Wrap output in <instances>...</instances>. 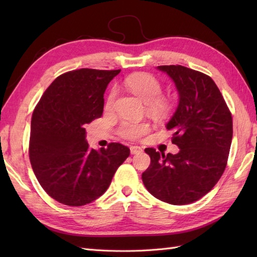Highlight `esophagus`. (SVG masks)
<instances>
[{
  "label": "esophagus",
  "mask_w": 257,
  "mask_h": 257,
  "mask_svg": "<svg viewBox=\"0 0 257 257\" xmlns=\"http://www.w3.org/2000/svg\"><path fill=\"white\" fill-rule=\"evenodd\" d=\"M130 152H132V155H137L140 154V152H143V149L138 146H132L130 147Z\"/></svg>",
  "instance_id": "esophagus-1"
}]
</instances>
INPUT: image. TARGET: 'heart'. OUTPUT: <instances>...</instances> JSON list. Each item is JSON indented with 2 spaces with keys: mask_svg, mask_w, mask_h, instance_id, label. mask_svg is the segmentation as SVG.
<instances>
[{
  "mask_svg": "<svg viewBox=\"0 0 257 257\" xmlns=\"http://www.w3.org/2000/svg\"><path fill=\"white\" fill-rule=\"evenodd\" d=\"M125 86L134 95L147 103L149 111L155 114H163L168 111L169 102L161 98L162 86L155 76L147 73H138L128 76L124 80ZM116 96V90L112 89L109 94L107 107H110ZM149 132V124L146 122L124 121L119 127V135L125 139H137Z\"/></svg>",
  "mask_w": 257,
  "mask_h": 257,
  "instance_id": "b5f03b06",
  "label": "heart"
}]
</instances>
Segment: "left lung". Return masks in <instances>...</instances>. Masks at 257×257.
I'll use <instances>...</instances> for the list:
<instances>
[{"label": "left lung", "mask_w": 257, "mask_h": 257, "mask_svg": "<svg viewBox=\"0 0 257 257\" xmlns=\"http://www.w3.org/2000/svg\"><path fill=\"white\" fill-rule=\"evenodd\" d=\"M176 86L179 102L166 124L177 155L147 148L151 163L143 173L147 190L167 203L190 204L204 196L225 170L233 123L224 98L209 76L180 65L158 66Z\"/></svg>", "instance_id": "left-lung-1"}]
</instances>
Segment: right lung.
<instances>
[{"mask_svg": "<svg viewBox=\"0 0 257 257\" xmlns=\"http://www.w3.org/2000/svg\"><path fill=\"white\" fill-rule=\"evenodd\" d=\"M119 73L89 68L65 73L33 112L31 165L42 188L59 203L80 206L99 198L130 155L121 144L95 150L86 140L85 127L102 114L103 94Z\"/></svg>", "mask_w": 257, "mask_h": 257, "instance_id": "right-lung-1", "label": "right lung"}]
</instances>
